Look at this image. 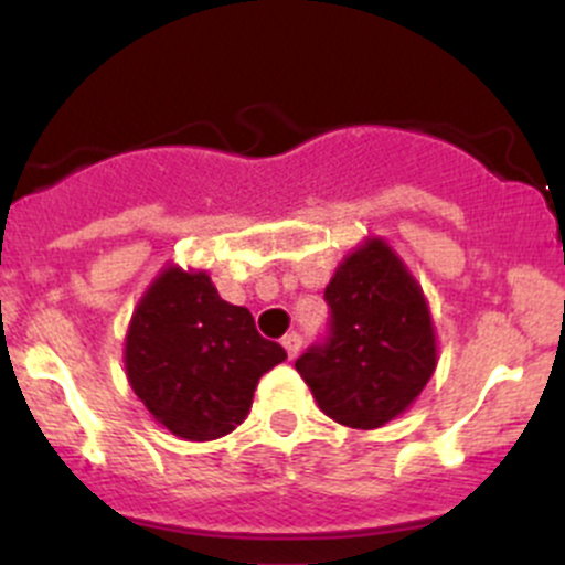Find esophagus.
Returning <instances> with one entry per match:
<instances>
[{"label": "esophagus", "instance_id": "1", "mask_svg": "<svg viewBox=\"0 0 565 565\" xmlns=\"http://www.w3.org/2000/svg\"><path fill=\"white\" fill-rule=\"evenodd\" d=\"M281 344H284V350H287L289 361H295V358H298V352H300V344H303V339H300L298 333H287L281 339Z\"/></svg>", "mask_w": 565, "mask_h": 565}]
</instances>
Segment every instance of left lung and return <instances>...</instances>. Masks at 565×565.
I'll list each match as a JSON object with an SVG mask.
<instances>
[{
    "label": "left lung",
    "mask_w": 565,
    "mask_h": 565,
    "mask_svg": "<svg viewBox=\"0 0 565 565\" xmlns=\"http://www.w3.org/2000/svg\"><path fill=\"white\" fill-rule=\"evenodd\" d=\"M330 339L295 369L319 409L352 429L398 418L437 369V335L424 289L383 237H366L324 287Z\"/></svg>",
    "instance_id": "left-lung-1"
}]
</instances>
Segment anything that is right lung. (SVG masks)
Masks as SVG:
<instances>
[{"instance_id":"add662e5","label":"right lung","mask_w":565,"mask_h":565,"mask_svg":"<svg viewBox=\"0 0 565 565\" xmlns=\"http://www.w3.org/2000/svg\"><path fill=\"white\" fill-rule=\"evenodd\" d=\"M125 374L152 418L182 440H218L246 420L256 383L287 358L226 303L204 270L167 265L130 317Z\"/></svg>"}]
</instances>
